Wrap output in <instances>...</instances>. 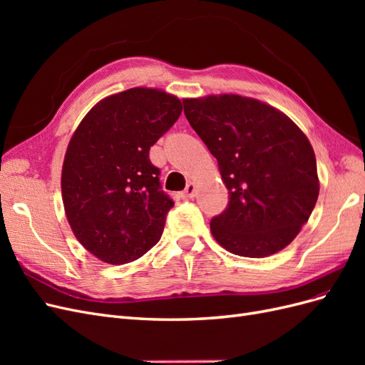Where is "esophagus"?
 I'll use <instances>...</instances> for the list:
<instances>
[{
	"mask_svg": "<svg viewBox=\"0 0 365 365\" xmlns=\"http://www.w3.org/2000/svg\"><path fill=\"white\" fill-rule=\"evenodd\" d=\"M196 193V184L195 182H189L185 185V189L181 192V196L184 197V200H190V197H193Z\"/></svg>",
	"mask_w": 365,
	"mask_h": 365,
	"instance_id": "esophagus-1",
	"label": "esophagus"
}]
</instances>
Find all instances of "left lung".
I'll list each match as a JSON object with an SVG mask.
<instances>
[{
	"instance_id": "1",
	"label": "left lung",
	"mask_w": 365,
	"mask_h": 365,
	"mask_svg": "<svg viewBox=\"0 0 365 365\" xmlns=\"http://www.w3.org/2000/svg\"><path fill=\"white\" fill-rule=\"evenodd\" d=\"M182 103L228 189L227 208L210 222L217 244L252 259L288 247L319 192L315 153L300 128L275 108L236 94Z\"/></svg>"
}]
</instances>
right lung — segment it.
Returning <instances> with one entry per match:
<instances>
[{"instance_id":"obj_1","label":"right lung","mask_w":365,"mask_h":365,"mask_svg":"<svg viewBox=\"0 0 365 365\" xmlns=\"http://www.w3.org/2000/svg\"><path fill=\"white\" fill-rule=\"evenodd\" d=\"M180 98L130 88L98 102L65 153L62 200L77 240L111 264L134 262L161 239L173 200L161 190L150 146L181 115Z\"/></svg>"}]
</instances>
